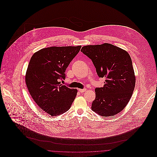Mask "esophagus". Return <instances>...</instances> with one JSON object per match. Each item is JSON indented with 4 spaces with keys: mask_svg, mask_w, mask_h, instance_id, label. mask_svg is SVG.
Returning a JSON list of instances; mask_svg holds the SVG:
<instances>
[{
    "mask_svg": "<svg viewBox=\"0 0 157 157\" xmlns=\"http://www.w3.org/2000/svg\"><path fill=\"white\" fill-rule=\"evenodd\" d=\"M78 90H79V92H80L82 93V92H85V91L86 90V89H85V88H84V89H79Z\"/></svg>",
    "mask_w": 157,
    "mask_h": 157,
    "instance_id": "obj_1",
    "label": "esophagus"
}]
</instances>
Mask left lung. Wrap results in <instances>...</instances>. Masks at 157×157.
<instances>
[{"mask_svg": "<svg viewBox=\"0 0 157 157\" xmlns=\"http://www.w3.org/2000/svg\"><path fill=\"white\" fill-rule=\"evenodd\" d=\"M81 52L91 59L105 85L96 88L91 109L99 115L114 117L127 105L133 94L135 77L131 58L124 50L109 44L83 46Z\"/></svg>", "mask_w": 157, "mask_h": 157, "instance_id": "left-lung-1", "label": "left lung"}]
</instances>
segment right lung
<instances>
[{
    "label": "right lung",
    "mask_w": 157,
    "mask_h": 157,
    "mask_svg": "<svg viewBox=\"0 0 157 157\" xmlns=\"http://www.w3.org/2000/svg\"><path fill=\"white\" fill-rule=\"evenodd\" d=\"M82 46H52L40 49L31 58L25 76L30 95L37 105L51 116L67 112L77 92L60 82Z\"/></svg>",
    "instance_id": "1"
}]
</instances>
